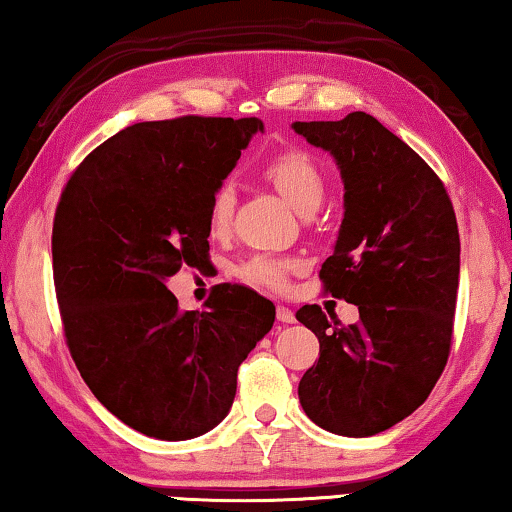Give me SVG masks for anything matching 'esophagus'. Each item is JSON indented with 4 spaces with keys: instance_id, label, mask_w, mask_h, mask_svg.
Wrapping results in <instances>:
<instances>
[{
    "instance_id": "esophagus-1",
    "label": "esophagus",
    "mask_w": 512,
    "mask_h": 512,
    "mask_svg": "<svg viewBox=\"0 0 512 512\" xmlns=\"http://www.w3.org/2000/svg\"><path fill=\"white\" fill-rule=\"evenodd\" d=\"M277 321L279 323H295V314L288 307H284V305H279L277 307Z\"/></svg>"
}]
</instances>
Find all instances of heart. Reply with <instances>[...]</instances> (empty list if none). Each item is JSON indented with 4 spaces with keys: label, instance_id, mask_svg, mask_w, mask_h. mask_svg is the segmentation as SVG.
<instances>
[{
    "label": "heart",
    "instance_id": "obj_1",
    "mask_svg": "<svg viewBox=\"0 0 512 512\" xmlns=\"http://www.w3.org/2000/svg\"><path fill=\"white\" fill-rule=\"evenodd\" d=\"M263 173L298 212H314L325 196V177L314 159L302 150H284L263 166ZM235 191L231 182H221L210 198L212 231H226L233 217ZM293 261L274 254H256L244 261L238 274L249 284L265 288H281Z\"/></svg>",
    "mask_w": 512,
    "mask_h": 512
}]
</instances>
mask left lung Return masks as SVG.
Returning <instances> with one entry per match:
<instances>
[{
	"label": "left lung",
	"instance_id": "obj_1",
	"mask_svg": "<svg viewBox=\"0 0 512 512\" xmlns=\"http://www.w3.org/2000/svg\"><path fill=\"white\" fill-rule=\"evenodd\" d=\"M335 157L344 221L321 279L358 305L342 325L318 305L295 318L318 337V362L298 385L307 416L339 436H374L411 416L439 381L453 342L459 231L439 175L376 117L293 122Z\"/></svg>",
	"mask_w": 512,
	"mask_h": 512
}]
</instances>
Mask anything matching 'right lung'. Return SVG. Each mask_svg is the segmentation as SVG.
I'll list each match as a JSON object with an SVG mask.
<instances>
[{
    "label": "right lung",
    "mask_w": 512,
    "mask_h": 512,
    "mask_svg": "<svg viewBox=\"0 0 512 512\" xmlns=\"http://www.w3.org/2000/svg\"><path fill=\"white\" fill-rule=\"evenodd\" d=\"M258 117L138 122L73 170L53 224V274L66 344L94 397L124 425L187 441L231 411L238 367L274 323V305L224 284L180 311L166 279L201 268L210 198Z\"/></svg>",
    "instance_id": "obj_1"
}]
</instances>
